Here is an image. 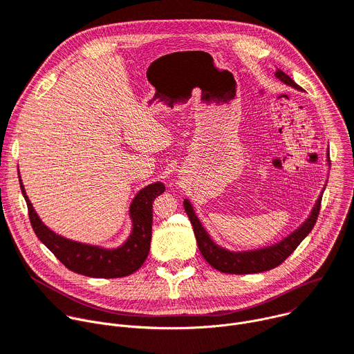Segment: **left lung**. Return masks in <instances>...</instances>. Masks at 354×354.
<instances>
[{"label":"left lung","mask_w":354,"mask_h":354,"mask_svg":"<svg viewBox=\"0 0 354 354\" xmlns=\"http://www.w3.org/2000/svg\"><path fill=\"white\" fill-rule=\"evenodd\" d=\"M274 75L287 86H291L297 90L301 88L298 84L294 83V80L290 75H287L281 70H277L274 73ZM321 203H322V195L318 198L315 207H313L309 218L295 232H292L288 238H286L280 243L266 249L242 252V253L227 252L216 246L208 236V233L203 227L200 219L195 216L194 209L187 200L184 201V209L192 223L195 239H197V245L200 248L201 254L214 268L227 274H253V272L267 271L280 266L298 248V245L305 239V236L312 230V227L315 226L319 215V209H321Z\"/></svg>","instance_id":"left-lung-1"}]
</instances>
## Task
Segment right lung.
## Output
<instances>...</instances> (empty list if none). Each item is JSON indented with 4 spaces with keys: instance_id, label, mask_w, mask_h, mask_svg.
Wrapping results in <instances>:
<instances>
[{
    "instance_id": "add662e5",
    "label": "right lung",
    "mask_w": 354,
    "mask_h": 354,
    "mask_svg": "<svg viewBox=\"0 0 354 354\" xmlns=\"http://www.w3.org/2000/svg\"><path fill=\"white\" fill-rule=\"evenodd\" d=\"M19 184L36 236L68 270L94 279H118L129 276L145 263L151 241V204L157 195L165 192L166 187L163 183L150 184L136 194L131 205L133 230L125 245L113 250L77 243L52 232L39 219L21 180Z\"/></svg>"
}]
</instances>
